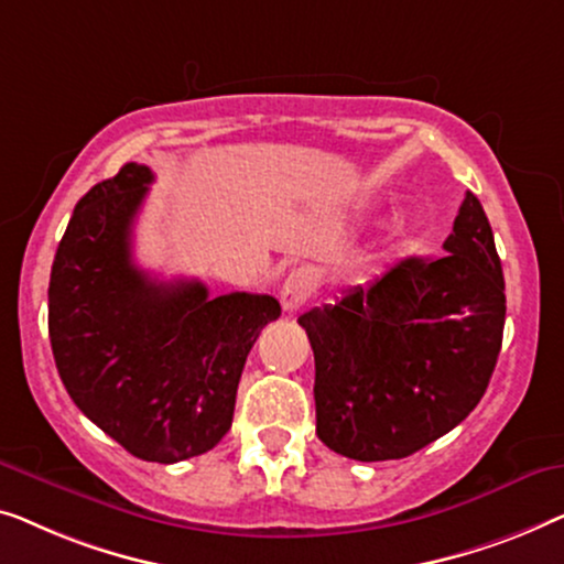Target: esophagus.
<instances>
[{
	"label": "esophagus",
	"mask_w": 564,
	"mask_h": 564,
	"mask_svg": "<svg viewBox=\"0 0 564 564\" xmlns=\"http://www.w3.org/2000/svg\"><path fill=\"white\" fill-rule=\"evenodd\" d=\"M314 275L308 268H296V271L289 273V279L283 281V289H281V306L283 312H299L301 306L306 304L308 299H312L314 293Z\"/></svg>",
	"instance_id": "1"
}]
</instances>
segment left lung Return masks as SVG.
Instances as JSON below:
<instances>
[{"mask_svg":"<svg viewBox=\"0 0 564 564\" xmlns=\"http://www.w3.org/2000/svg\"><path fill=\"white\" fill-rule=\"evenodd\" d=\"M440 258H406L301 314L314 350L316 434L360 463L401 459L463 422L501 352L506 283L467 192Z\"/></svg>","mask_w":564,"mask_h":564,"instance_id":"obj_1","label":"left lung"}]
</instances>
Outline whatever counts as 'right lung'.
I'll return each instance as SVG.
<instances>
[{"mask_svg":"<svg viewBox=\"0 0 564 564\" xmlns=\"http://www.w3.org/2000/svg\"><path fill=\"white\" fill-rule=\"evenodd\" d=\"M153 171L127 163L76 204L55 252L47 332L78 409L148 463L204 455L232 426L245 360L279 319L265 293L212 299L199 281H158L132 260V225Z\"/></svg>","mask_w":564,"mask_h":564,"instance_id":"1","label":"right lung"}]
</instances>
